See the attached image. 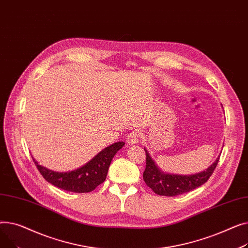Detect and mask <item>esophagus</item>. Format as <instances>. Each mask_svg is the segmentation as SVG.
<instances>
[{
    "mask_svg": "<svg viewBox=\"0 0 248 248\" xmlns=\"http://www.w3.org/2000/svg\"><path fill=\"white\" fill-rule=\"evenodd\" d=\"M140 139V132L138 130H134L132 132H130L127 136H126V142L129 145H133V144H137L139 142Z\"/></svg>",
    "mask_w": 248,
    "mask_h": 248,
    "instance_id": "1",
    "label": "esophagus"
}]
</instances>
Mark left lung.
I'll return each instance as SVG.
<instances>
[{
    "mask_svg": "<svg viewBox=\"0 0 248 248\" xmlns=\"http://www.w3.org/2000/svg\"><path fill=\"white\" fill-rule=\"evenodd\" d=\"M146 168L143 172V179L153 192L158 195L176 196L193 190V189L204 184L215 170L219 157L216 161L203 172L193 174V175H174V174H165L160 171L155 165L152 158L146 149Z\"/></svg>",
    "mask_w": 248,
    "mask_h": 248,
    "instance_id": "8db88e82",
    "label": "left lung"
}]
</instances>
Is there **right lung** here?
Wrapping results in <instances>:
<instances>
[{"mask_svg":"<svg viewBox=\"0 0 248 248\" xmlns=\"http://www.w3.org/2000/svg\"><path fill=\"white\" fill-rule=\"evenodd\" d=\"M124 144V142H116L110 145L86 165L71 172H55L39 165L35 159L33 161L41 175L54 186L76 193L91 192L105 181L114 155Z\"/></svg>","mask_w":248,"mask_h":248,"instance_id":"obj_1","label":"right lung"}]
</instances>
